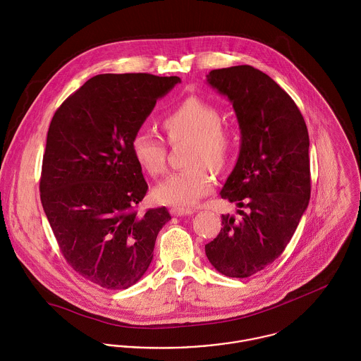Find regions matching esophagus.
<instances>
[{"label":"esophagus","mask_w":361,"mask_h":361,"mask_svg":"<svg viewBox=\"0 0 361 361\" xmlns=\"http://www.w3.org/2000/svg\"><path fill=\"white\" fill-rule=\"evenodd\" d=\"M195 211L190 208H172L171 214L173 216H183V215H192Z\"/></svg>","instance_id":"esophagus-1"}]
</instances>
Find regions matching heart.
Here are the masks:
<instances>
[{
  "label": "heart",
  "mask_w": 361,
  "mask_h": 361,
  "mask_svg": "<svg viewBox=\"0 0 361 361\" xmlns=\"http://www.w3.org/2000/svg\"><path fill=\"white\" fill-rule=\"evenodd\" d=\"M221 122L219 109L196 97L179 104L162 119V128L172 143L193 140V147L189 155L192 166L168 175L155 188V197L161 203L195 206L212 190L214 179L204 165L216 172L222 171L235 149L232 130ZM132 149L137 162L152 176L165 172L166 147L161 139L139 132L133 137Z\"/></svg>",
  "instance_id": "1"
}]
</instances>
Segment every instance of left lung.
I'll return each mask as SVG.
<instances>
[{
	"label": "left lung",
	"instance_id": "8db88e82",
	"mask_svg": "<svg viewBox=\"0 0 361 361\" xmlns=\"http://www.w3.org/2000/svg\"><path fill=\"white\" fill-rule=\"evenodd\" d=\"M207 83L232 104L240 149L219 192L239 216L222 215L206 256L222 275L247 278L282 255L307 209L309 132L290 96L250 65L214 69Z\"/></svg>",
	"mask_w": 361,
	"mask_h": 361
}]
</instances>
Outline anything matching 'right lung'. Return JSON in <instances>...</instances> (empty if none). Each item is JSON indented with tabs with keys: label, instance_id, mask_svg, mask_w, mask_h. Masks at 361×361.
I'll return each instance as SVG.
<instances>
[{
	"label": "right lung",
	"instance_id": "1",
	"mask_svg": "<svg viewBox=\"0 0 361 361\" xmlns=\"http://www.w3.org/2000/svg\"><path fill=\"white\" fill-rule=\"evenodd\" d=\"M178 76L104 73L52 116L40 199L69 265L105 289H128L152 264L165 207L135 211L147 193L132 142Z\"/></svg>",
	"mask_w": 361,
	"mask_h": 361
}]
</instances>
